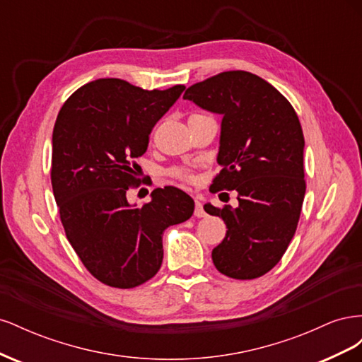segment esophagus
<instances>
[{"mask_svg": "<svg viewBox=\"0 0 362 362\" xmlns=\"http://www.w3.org/2000/svg\"><path fill=\"white\" fill-rule=\"evenodd\" d=\"M196 217H205L206 213L204 210V206L199 201H194V213H193Z\"/></svg>", "mask_w": 362, "mask_h": 362, "instance_id": "34e87169", "label": "esophagus"}]
</instances>
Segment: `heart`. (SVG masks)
<instances>
[{"label": "heart", "mask_w": 362, "mask_h": 362, "mask_svg": "<svg viewBox=\"0 0 362 362\" xmlns=\"http://www.w3.org/2000/svg\"><path fill=\"white\" fill-rule=\"evenodd\" d=\"M169 173L175 180H178L181 182H192L194 180L193 173L189 169H184V168H173L169 170Z\"/></svg>", "instance_id": "b5f03b06"}]
</instances>
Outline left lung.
I'll return each instance as SVG.
<instances>
[{
  "mask_svg": "<svg viewBox=\"0 0 362 362\" xmlns=\"http://www.w3.org/2000/svg\"><path fill=\"white\" fill-rule=\"evenodd\" d=\"M184 100L222 115V170L210 192L238 193L237 208L204 205L228 228L211 252L214 266L233 279L266 275L286 254L300 217L306 182L299 117L279 90L246 71L196 83Z\"/></svg>",
  "mask_w": 362,
  "mask_h": 362,
  "instance_id": "left-lung-1",
  "label": "left lung"
}]
</instances>
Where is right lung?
Returning <instances> with one entry per match:
<instances>
[{
  "instance_id": "1",
  "label": "right lung",
  "mask_w": 362,
  "mask_h": 362,
  "mask_svg": "<svg viewBox=\"0 0 362 362\" xmlns=\"http://www.w3.org/2000/svg\"><path fill=\"white\" fill-rule=\"evenodd\" d=\"M185 87L145 90L119 78L81 86L60 108L52 131L51 184L71 246L98 281L141 286L161 267L163 233L192 217L194 202L177 187L156 189L131 206L152 128Z\"/></svg>"
}]
</instances>
